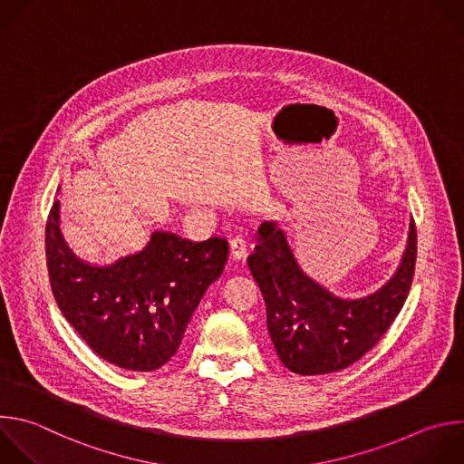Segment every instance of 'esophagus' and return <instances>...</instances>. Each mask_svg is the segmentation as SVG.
I'll list each match as a JSON object with an SVG mask.
<instances>
[{
    "instance_id": "esophagus-1",
    "label": "esophagus",
    "mask_w": 464,
    "mask_h": 464,
    "mask_svg": "<svg viewBox=\"0 0 464 464\" xmlns=\"http://www.w3.org/2000/svg\"><path fill=\"white\" fill-rule=\"evenodd\" d=\"M229 255L233 260H242L247 255V246L242 237H235L229 242Z\"/></svg>"
}]
</instances>
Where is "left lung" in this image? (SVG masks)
Listing matches in <instances>:
<instances>
[{
    "instance_id": "obj_1",
    "label": "left lung",
    "mask_w": 464,
    "mask_h": 464,
    "mask_svg": "<svg viewBox=\"0 0 464 464\" xmlns=\"http://www.w3.org/2000/svg\"><path fill=\"white\" fill-rule=\"evenodd\" d=\"M415 258L417 231L411 220L395 275L368 296L341 298L300 269L276 222H264L247 266L262 291L267 332L280 362L298 375L334 373L357 362L402 310Z\"/></svg>"
}]
</instances>
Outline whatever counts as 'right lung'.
I'll use <instances>...</instances> for the list:
<instances>
[{"label":"right lung","instance_id":"obj_1","mask_svg":"<svg viewBox=\"0 0 464 464\" xmlns=\"http://www.w3.org/2000/svg\"><path fill=\"white\" fill-rule=\"evenodd\" d=\"M45 256L56 304L87 346L118 368L152 372L177 353L200 298L224 271L227 242L154 231L140 253L91 266L65 244L56 200Z\"/></svg>","mask_w":464,"mask_h":464}]
</instances>
